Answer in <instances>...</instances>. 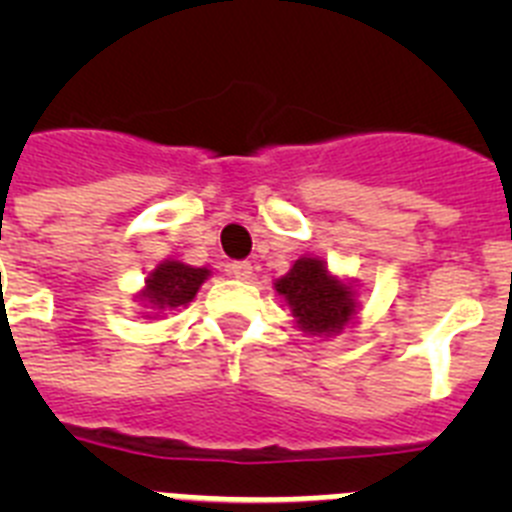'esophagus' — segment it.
<instances>
[{
	"instance_id": "1",
	"label": "esophagus",
	"mask_w": 512,
	"mask_h": 512,
	"mask_svg": "<svg viewBox=\"0 0 512 512\" xmlns=\"http://www.w3.org/2000/svg\"><path fill=\"white\" fill-rule=\"evenodd\" d=\"M230 274H233L235 279H251L253 277V264L251 261H235V264H230Z\"/></svg>"
}]
</instances>
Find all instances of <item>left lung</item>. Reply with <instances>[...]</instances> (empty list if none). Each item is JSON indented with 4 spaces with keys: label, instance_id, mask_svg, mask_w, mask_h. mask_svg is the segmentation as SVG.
I'll return each instance as SVG.
<instances>
[{
    "label": "left lung",
    "instance_id": "1",
    "mask_svg": "<svg viewBox=\"0 0 512 512\" xmlns=\"http://www.w3.org/2000/svg\"><path fill=\"white\" fill-rule=\"evenodd\" d=\"M274 289L287 305L297 328L310 338H333L354 323L359 305L356 279L338 277L320 256H302Z\"/></svg>",
    "mask_w": 512,
    "mask_h": 512
}]
</instances>
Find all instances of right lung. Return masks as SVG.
<instances>
[{"instance_id":"obj_1","label":"right lung","mask_w":512,"mask_h":512,"mask_svg":"<svg viewBox=\"0 0 512 512\" xmlns=\"http://www.w3.org/2000/svg\"><path fill=\"white\" fill-rule=\"evenodd\" d=\"M212 277L207 266H189L184 261L164 259L135 292V302L143 307V318L156 320L179 307H187L197 297L202 284Z\"/></svg>"}]
</instances>
